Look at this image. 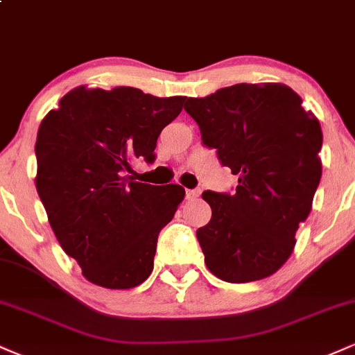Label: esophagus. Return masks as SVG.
<instances>
[{"label": "esophagus", "mask_w": 355, "mask_h": 355, "mask_svg": "<svg viewBox=\"0 0 355 355\" xmlns=\"http://www.w3.org/2000/svg\"><path fill=\"white\" fill-rule=\"evenodd\" d=\"M200 193H202L200 190H187L185 197H187V200H197V198L200 197Z\"/></svg>", "instance_id": "esophagus-1"}]
</instances>
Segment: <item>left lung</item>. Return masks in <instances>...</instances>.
<instances>
[{
    "instance_id": "1",
    "label": "left lung",
    "mask_w": 355,
    "mask_h": 355,
    "mask_svg": "<svg viewBox=\"0 0 355 355\" xmlns=\"http://www.w3.org/2000/svg\"><path fill=\"white\" fill-rule=\"evenodd\" d=\"M202 144L239 175L230 193L203 191L211 218L197 230L218 279L254 282L279 270L295 245L319 187L322 130L302 98L282 83H239L189 98Z\"/></svg>"
}]
</instances>
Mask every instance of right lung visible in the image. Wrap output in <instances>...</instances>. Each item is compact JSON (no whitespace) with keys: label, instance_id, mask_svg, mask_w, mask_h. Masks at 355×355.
Masks as SVG:
<instances>
[{"label":"right lung","instance_id":"add662e5","mask_svg":"<svg viewBox=\"0 0 355 355\" xmlns=\"http://www.w3.org/2000/svg\"><path fill=\"white\" fill-rule=\"evenodd\" d=\"M183 101L78 87L40 125L36 190L61 248L89 282L132 288L152 274L158 234L185 190L135 182L132 164H153L157 138Z\"/></svg>","mask_w":355,"mask_h":355}]
</instances>
